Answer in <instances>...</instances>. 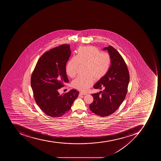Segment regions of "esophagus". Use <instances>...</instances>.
Listing matches in <instances>:
<instances>
[{"mask_svg": "<svg viewBox=\"0 0 161 161\" xmlns=\"http://www.w3.org/2000/svg\"><path fill=\"white\" fill-rule=\"evenodd\" d=\"M86 95V93H84V92H80V94H79V96H82V95Z\"/></svg>", "mask_w": 161, "mask_h": 161, "instance_id": "esophagus-1", "label": "esophagus"}]
</instances>
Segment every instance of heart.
Instances as JSON below:
<instances>
[{
	"label": "heart",
	"mask_w": 161,
	"mask_h": 161,
	"mask_svg": "<svg viewBox=\"0 0 161 161\" xmlns=\"http://www.w3.org/2000/svg\"><path fill=\"white\" fill-rule=\"evenodd\" d=\"M111 58L108 53H100L94 46L81 47L77 50V55L67 63L66 72L69 77H75L79 65H85L84 76H78L73 80L72 87L85 92L92 86L95 80H99L107 74L110 67Z\"/></svg>",
	"instance_id": "1"
}]
</instances>
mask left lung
Wrapping results in <instances>:
<instances>
[{
    "instance_id": "left-lung-1",
    "label": "left lung",
    "mask_w": 161,
    "mask_h": 161,
    "mask_svg": "<svg viewBox=\"0 0 161 161\" xmlns=\"http://www.w3.org/2000/svg\"><path fill=\"white\" fill-rule=\"evenodd\" d=\"M103 50H107L110 55V67L105 76L94 85L95 89L104 90L92 94L94 101L90 105L91 111L102 117L110 115L118 109L125 98L129 82L128 68L120 53L111 46Z\"/></svg>"
}]
</instances>
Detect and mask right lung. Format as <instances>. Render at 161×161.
<instances>
[{
    "label": "right lung",
    "mask_w": 161,
    "mask_h": 161,
    "mask_svg": "<svg viewBox=\"0 0 161 161\" xmlns=\"http://www.w3.org/2000/svg\"><path fill=\"white\" fill-rule=\"evenodd\" d=\"M71 54L70 45L62 44L40 57L32 72L31 85L36 102L47 115L57 118L71 108L79 96L77 90L60 95L59 89L69 82L66 62Z\"/></svg>",
    "instance_id": "obj_1"
}]
</instances>
